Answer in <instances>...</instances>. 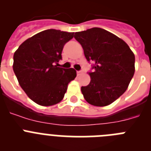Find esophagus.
<instances>
[{
	"label": "esophagus",
	"mask_w": 151,
	"mask_h": 151,
	"mask_svg": "<svg viewBox=\"0 0 151 151\" xmlns=\"http://www.w3.org/2000/svg\"><path fill=\"white\" fill-rule=\"evenodd\" d=\"M82 73V71H77V75H78V76H79V75H81Z\"/></svg>",
	"instance_id": "esophagus-1"
}]
</instances>
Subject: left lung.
<instances>
[{"label": "left lung", "instance_id": "left-lung-1", "mask_svg": "<svg viewBox=\"0 0 151 151\" xmlns=\"http://www.w3.org/2000/svg\"><path fill=\"white\" fill-rule=\"evenodd\" d=\"M88 62L91 82L81 91L90 104L104 106L118 99L128 88L134 73V55L123 40L111 32L92 28L75 33Z\"/></svg>", "mask_w": 151, "mask_h": 151}]
</instances>
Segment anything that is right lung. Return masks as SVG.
I'll return each instance as SVG.
<instances>
[{
  "label": "right lung",
  "instance_id": "obj_1",
  "mask_svg": "<svg viewBox=\"0 0 151 151\" xmlns=\"http://www.w3.org/2000/svg\"><path fill=\"white\" fill-rule=\"evenodd\" d=\"M74 32L57 29L42 31L28 38L13 55V69L28 97L41 106L60 102L68 84L76 77L73 68L58 67L62 50Z\"/></svg>",
  "mask_w": 151,
  "mask_h": 151
}]
</instances>
